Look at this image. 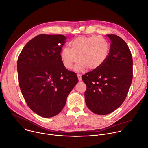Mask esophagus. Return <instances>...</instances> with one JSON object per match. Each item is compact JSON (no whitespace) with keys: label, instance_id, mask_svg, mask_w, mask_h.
Wrapping results in <instances>:
<instances>
[{"label":"esophagus","instance_id":"34e87169","mask_svg":"<svg viewBox=\"0 0 148 148\" xmlns=\"http://www.w3.org/2000/svg\"><path fill=\"white\" fill-rule=\"evenodd\" d=\"M77 78H78V80L79 82H81L82 81V75H80V74H77Z\"/></svg>","mask_w":148,"mask_h":148}]
</instances>
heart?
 Masks as SVG:
<instances>
[{"instance_id":"obj_1","label":"heart","mask_w":148,"mask_h":148,"mask_svg":"<svg viewBox=\"0 0 148 148\" xmlns=\"http://www.w3.org/2000/svg\"><path fill=\"white\" fill-rule=\"evenodd\" d=\"M71 49L64 47L60 53V57L64 66L71 69L73 64L77 72L84 71L87 67L91 70L97 69L106 60L109 51L107 41L101 36H80L72 40Z\"/></svg>"}]
</instances>
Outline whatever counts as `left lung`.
<instances>
[{
	"instance_id": "left-lung-1",
	"label": "left lung",
	"mask_w": 148,
	"mask_h": 148,
	"mask_svg": "<svg viewBox=\"0 0 148 148\" xmlns=\"http://www.w3.org/2000/svg\"><path fill=\"white\" fill-rule=\"evenodd\" d=\"M111 44L102 66L82 76L88 108L99 115L117 109L125 100L132 80V58L127 43L115 35H106Z\"/></svg>"
}]
</instances>
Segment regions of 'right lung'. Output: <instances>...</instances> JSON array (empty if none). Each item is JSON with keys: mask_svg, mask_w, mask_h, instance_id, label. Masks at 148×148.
<instances>
[{"mask_svg": "<svg viewBox=\"0 0 148 148\" xmlns=\"http://www.w3.org/2000/svg\"><path fill=\"white\" fill-rule=\"evenodd\" d=\"M67 38L62 35H39L28 42L17 61L19 85L30 109L45 118L61 112L67 97L78 82L60 57Z\"/></svg>", "mask_w": 148, "mask_h": 148, "instance_id": "add662e5", "label": "right lung"}]
</instances>
